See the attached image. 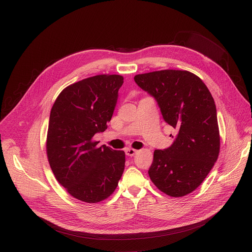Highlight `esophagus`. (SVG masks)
Returning a JSON list of instances; mask_svg holds the SVG:
<instances>
[{"instance_id": "1", "label": "esophagus", "mask_w": 252, "mask_h": 252, "mask_svg": "<svg viewBox=\"0 0 252 252\" xmlns=\"http://www.w3.org/2000/svg\"><path fill=\"white\" fill-rule=\"evenodd\" d=\"M125 152H126V154L127 156H133V155L137 152V150H136V149H133V148H126Z\"/></svg>"}]
</instances>
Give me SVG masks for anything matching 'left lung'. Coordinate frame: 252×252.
Returning <instances> with one entry per match:
<instances>
[{"label": "left lung", "instance_id": "1", "mask_svg": "<svg viewBox=\"0 0 252 252\" xmlns=\"http://www.w3.org/2000/svg\"><path fill=\"white\" fill-rule=\"evenodd\" d=\"M134 81L156 100L164 121L178 131L170 147L154 151L148 175L166 195L186 196L202 184L219 156L214 98L198 76L185 70L138 74Z\"/></svg>", "mask_w": 252, "mask_h": 252}]
</instances>
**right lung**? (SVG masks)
<instances>
[{
	"label": "right lung",
	"mask_w": 252,
	"mask_h": 252,
	"mask_svg": "<svg viewBox=\"0 0 252 252\" xmlns=\"http://www.w3.org/2000/svg\"><path fill=\"white\" fill-rule=\"evenodd\" d=\"M121 75H97L66 87L49 117L46 153L56 180L74 198L98 203L116 190L125 169L126 154L93 140L113 117Z\"/></svg>",
	"instance_id": "add662e5"
}]
</instances>
